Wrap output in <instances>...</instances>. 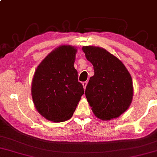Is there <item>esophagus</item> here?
<instances>
[{
    "instance_id": "34e87169",
    "label": "esophagus",
    "mask_w": 157,
    "mask_h": 157,
    "mask_svg": "<svg viewBox=\"0 0 157 157\" xmlns=\"http://www.w3.org/2000/svg\"><path fill=\"white\" fill-rule=\"evenodd\" d=\"M86 85H87V82H82V85H83V87H84V89H85V88H86Z\"/></svg>"
}]
</instances>
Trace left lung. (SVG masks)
<instances>
[{"mask_svg": "<svg viewBox=\"0 0 157 157\" xmlns=\"http://www.w3.org/2000/svg\"><path fill=\"white\" fill-rule=\"evenodd\" d=\"M82 51L94 71L85 90L93 113L104 121L118 118L132 102V80L129 72L104 48L89 46H83Z\"/></svg>", "mask_w": 157, "mask_h": 157, "instance_id": "obj_1", "label": "left lung"}]
</instances>
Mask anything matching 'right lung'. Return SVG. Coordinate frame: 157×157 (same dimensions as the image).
I'll return each mask as SVG.
<instances>
[{
	"instance_id": "right-lung-1",
	"label": "right lung",
	"mask_w": 157,
	"mask_h": 157,
	"mask_svg": "<svg viewBox=\"0 0 157 157\" xmlns=\"http://www.w3.org/2000/svg\"><path fill=\"white\" fill-rule=\"evenodd\" d=\"M77 49L60 46L42 60L35 71L32 96L39 113L48 121L63 122L71 118L84 94L74 67Z\"/></svg>"
}]
</instances>
